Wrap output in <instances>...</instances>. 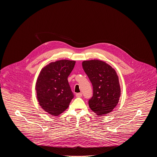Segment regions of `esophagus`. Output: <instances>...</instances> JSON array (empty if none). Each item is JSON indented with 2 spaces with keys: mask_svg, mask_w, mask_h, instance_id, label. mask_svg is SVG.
I'll use <instances>...</instances> for the list:
<instances>
[{
  "mask_svg": "<svg viewBox=\"0 0 157 157\" xmlns=\"http://www.w3.org/2000/svg\"><path fill=\"white\" fill-rule=\"evenodd\" d=\"M82 93H77L76 94V97L78 98H80L82 97Z\"/></svg>",
  "mask_w": 157,
  "mask_h": 157,
  "instance_id": "obj_1",
  "label": "esophagus"
}]
</instances>
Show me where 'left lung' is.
I'll return each instance as SVG.
<instances>
[{
	"label": "left lung",
	"instance_id": "left-lung-1",
	"mask_svg": "<svg viewBox=\"0 0 157 157\" xmlns=\"http://www.w3.org/2000/svg\"><path fill=\"white\" fill-rule=\"evenodd\" d=\"M82 67L93 86L90 108L98 115L109 113L117 105L121 96L119 79L115 70L99 60H85Z\"/></svg>",
	"mask_w": 157,
	"mask_h": 157
}]
</instances>
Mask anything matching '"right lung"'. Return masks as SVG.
<instances>
[{
  "label": "right lung",
  "instance_id": "right-lung-1",
  "mask_svg": "<svg viewBox=\"0 0 157 157\" xmlns=\"http://www.w3.org/2000/svg\"><path fill=\"white\" fill-rule=\"evenodd\" d=\"M75 61L60 60L42 68L37 78L36 90L39 104L53 116L65 111L74 97L67 81Z\"/></svg>",
  "mask_w": 157,
  "mask_h": 157
}]
</instances>
